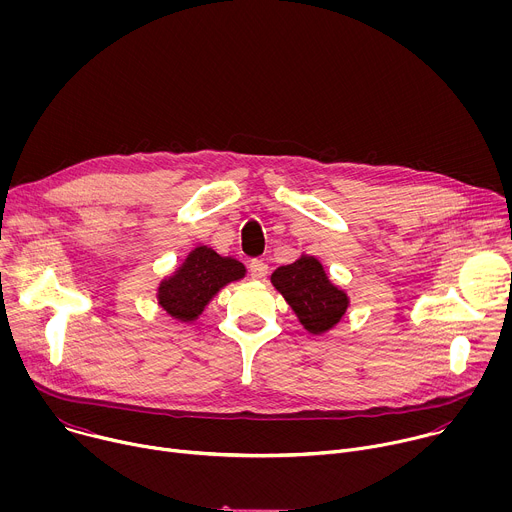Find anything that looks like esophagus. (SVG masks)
I'll use <instances>...</instances> for the list:
<instances>
[{"label":"esophagus","mask_w":512,"mask_h":512,"mask_svg":"<svg viewBox=\"0 0 512 512\" xmlns=\"http://www.w3.org/2000/svg\"><path fill=\"white\" fill-rule=\"evenodd\" d=\"M267 271H269L267 263H263V261H259V259H253V261L249 263V275H251L253 279H263V277L267 275Z\"/></svg>","instance_id":"obj_1"}]
</instances>
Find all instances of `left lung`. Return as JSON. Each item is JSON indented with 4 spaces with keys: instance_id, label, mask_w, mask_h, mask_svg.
I'll use <instances>...</instances> for the list:
<instances>
[{
    "instance_id": "8db88e82",
    "label": "left lung",
    "mask_w": 512,
    "mask_h": 512,
    "mask_svg": "<svg viewBox=\"0 0 512 512\" xmlns=\"http://www.w3.org/2000/svg\"><path fill=\"white\" fill-rule=\"evenodd\" d=\"M271 285L314 336L332 330L350 308L346 291L328 277L322 261L308 253H302L294 263L277 267L271 273Z\"/></svg>"
}]
</instances>
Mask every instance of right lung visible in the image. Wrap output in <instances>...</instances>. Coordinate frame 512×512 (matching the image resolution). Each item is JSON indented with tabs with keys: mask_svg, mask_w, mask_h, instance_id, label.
Masks as SVG:
<instances>
[{
	"mask_svg": "<svg viewBox=\"0 0 512 512\" xmlns=\"http://www.w3.org/2000/svg\"><path fill=\"white\" fill-rule=\"evenodd\" d=\"M245 275L247 269L241 261L221 257L206 245H196L180 267L158 283V306L174 320L192 324L218 291Z\"/></svg>",
	"mask_w": 512,
	"mask_h": 512,
	"instance_id": "obj_1",
	"label": "right lung"
}]
</instances>
